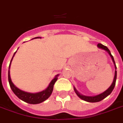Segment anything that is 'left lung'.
<instances>
[{"mask_svg":"<svg viewBox=\"0 0 123 123\" xmlns=\"http://www.w3.org/2000/svg\"><path fill=\"white\" fill-rule=\"evenodd\" d=\"M98 47L99 48H102L103 50H104L107 51V52L109 53V54L110 55V56L111 57V59L113 63H114L115 66V69H117V67H116V65H115V62L114 60V58L113 57V55H111V54L110 52V51L107 48V47H106L105 46L103 45L102 44H98ZM116 79H117V71L115 70V77H114V79H113V82L111 84V85L109 86V88L106 90L105 92H104L102 94H100L99 95H97V96H84V95L80 94L79 92H77V90L75 89V88H74V90H75V92H76V94H77V96L79 97L80 98V99H83V100H85L86 102H91V103H93V102H99V101H102V99H104V98L107 97V96H109L111 92L113 90V88H114L115 86V82H116Z\"/></svg>","mask_w":123,"mask_h":123,"instance_id":"8db88e82","label":"left lung"}]
</instances>
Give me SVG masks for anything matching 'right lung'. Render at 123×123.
Listing matches in <instances>:
<instances>
[{
    "label": "right lung",
    "mask_w": 123,
    "mask_h": 123,
    "mask_svg": "<svg viewBox=\"0 0 123 123\" xmlns=\"http://www.w3.org/2000/svg\"><path fill=\"white\" fill-rule=\"evenodd\" d=\"M37 38H38V37H37ZM16 52L14 53L13 57L15 55ZM13 57L12 58L10 63L9 69H10V64H11L12 60L13 59ZM58 75H56L55 77H54V79L51 81L49 86H48V88L46 90H43V91H42L41 92L33 94V93H29V92L22 91V90H19V88L16 87V86L12 82L11 79H10V71H8V81L12 90L13 91V92H14V94L19 99L23 100L24 102H27L28 104H40L41 102L45 101L46 99H48V98L50 97V96L53 91L54 85L55 84V82H56V80H58Z\"/></svg>",
    "instance_id": "1"
}]
</instances>
